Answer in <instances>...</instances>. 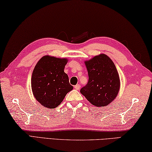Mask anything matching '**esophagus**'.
Returning a JSON list of instances; mask_svg holds the SVG:
<instances>
[{"label": "esophagus", "mask_w": 152, "mask_h": 152, "mask_svg": "<svg viewBox=\"0 0 152 152\" xmlns=\"http://www.w3.org/2000/svg\"><path fill=\"white\" fill-rule=\"evenodd\" d=\"M74 87L76 90H79L81 88V86H80V85H79V84H77V85H76V86H75Z\"/></svg>", "instance_id": "34e87169"}]
</instances>
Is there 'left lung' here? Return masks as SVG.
<instances>
[{
	"label": "left lung",
	"mask_w": 152,
	"mask_h": 152,
	"mask_svg": "<svg viewBox=\"0 0 152 152\" xmlns=\"http://www.w3.org/2000/svg\"><path fill=\"white\" fill-rule=\"evenodd\" d=\"M89 81L81 94L96 107L108 105L115 99L120 89V79L113 61L99 54L85 61Z\"/></svg>",
	"instance_id": "8db88e82"
}]
</instances>
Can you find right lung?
Returning <instances> with one entry per match:
<instances>
[{
    "label": "right lung",
    "mask_w": 152,
    "mask_h": 152,
    "mask_svg": "<svg viewBox=\"0 0 152 152\" xmlns=\"http://www.w3.org/2000/svg\"><path fill=\"white\" fill-rule=\"evenodd\" d=\"M68 59L45 55L33 69L31 88L36 100L45 107L54 109L60 105L67 93L73 89L64 69Z\"/></svg>",
    "instance_id": "right-lung-1"
}]
</instances>
